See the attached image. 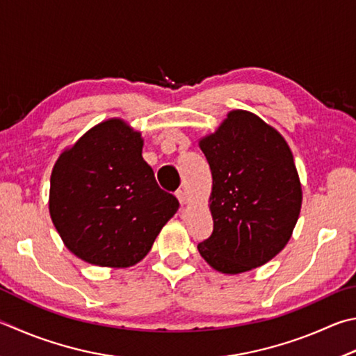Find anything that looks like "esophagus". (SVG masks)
<instances>
[{
  "label": "esophagus",
  "mask_w": 356,
  "mask_h": 356,
  "mask_svg": "<svg viewBox=\"0 0 356 356\" xmlns=\"http://www.w3.org/2000/svg\"><path fill=\"white\" fill-rule=\"evenodd\" d=\"M176 196H177V199H179V202H180V205H185L186 204V191L182 188V190H177L176 191Z\"/></svg>",
  "instance_id": "obj_1"
}]
</instances>
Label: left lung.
Returning a JSON list of instances; mask_svg holds the SVG:
<instances>
[{"instance_id": "obj_1", "label": "left lung", "mask_w": 356, "mask_h": 356, "mask_svg": "<svg viewBox=\"0 0 356 356\" xmlns=\"http://www.w3.org/2000/svg\"><path fill=\"white\" fill-rule=\"evenodd\" d=\"M199 147L213 179V234L199 254L222 274L263 266L288 244L300 215L302 185L286 140L260 116L232 111Z\"/></svg>"}]
</instances>
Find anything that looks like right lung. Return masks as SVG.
I'll return each mask as SVG.
<instances>
[{"label":"right lung","mask_w":356,"mask_h":356,"mask_svg":"<svg viewBox=\"0 0 356 356\" xmlns=\"http://www.w3.org/2000/svg\"><path fill=\"white\" fill-rule=\"evenodd\" d=\"M143 138L121 118L90 129L51 172L49 215L70 252L95 266L143 260L179 200L141 156Z\"/></svg>","instance_id":"add662e5"}]
</instances>
